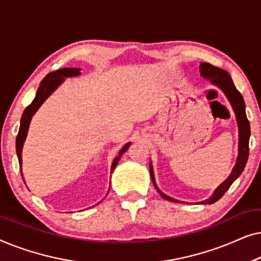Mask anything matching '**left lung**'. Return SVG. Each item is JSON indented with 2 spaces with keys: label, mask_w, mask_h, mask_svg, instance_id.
I'll return each instance as SVG.
<instances>
[{
  "label": "left lung",
  "mask_w": 261,
  "mask_h": 261,
  "mask_svg": "<svg viewBox=\"0 0 261 261\" xmlns=\"http://www.w3.org/2000/svg\"><path fill=\"white\" fill-rule=\"evenodd\" d=\"M199 72H201L202 77L208 78V80L212 81V83L217 85L221 90H222L226 96L229 99L231 107H233L235 116H237L238 126H239V155L237 164H235L233 171L229 174V177L227 178L226 180L223 181L222 184L220 185L219 188L216 189L214 195L209 199H205L202 203L204 204H212V203H215L216 201L222 197L228 189L230 188V185L233 184V181L237 179V178L240 176L242 171H244L246 163H247L248 159V142H249V135H251V127H249V121L246 116L245 112V101L242 95L239 92V90L235 88V85L231 81L230 74L222 69H219V67L213 66L212 64L208 63H201V66H199ZM149 173H151L152 180L154 183V187L158 192L162 196L163 198L167 199V201L171 202H178L176 199L169 197V196L164 195L162 191H159V189L156 188L155 181H154V176H153V170L152 166L149 165Z\"/></svg>",
  "instance_id": "obj_1"
}]
</instances>
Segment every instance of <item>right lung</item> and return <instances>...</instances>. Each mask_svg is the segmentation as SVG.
Instances as JSON below:
<instances>
[{"instance_id":"add662e5","label":"right lung","mask_w":261,"mask_h":261,"mask_svg":"<svg viewBox=\"0 0 261 261\" xmlns=\"http://www.w3.org/2000/svg\"><path fill=\"white\" fill-rule=\"evenodd\" d=\"M80 74V69H74V67H64V69H59L57 71H53V72H49L46 74V77L41 81L40 87L38 88L37 94H35V98L33 102L31 103L30 106L24 109L22 114V117H21V123H20V129L19 133H17L16 137V154L17 158H19V164H20V171H21V163H22V159H21V153H22V146L23 141L26 139L27 132H28V126H30L32 116L34 115V113L37 112L46 98L51 95L57 89V87L62 83L65 77H72V76H78ZM129 147V144L124 145L123 148L121 149L119 155L114 159L113 165H112V171L115 169L116 164L119 163L120 156L122 155L123 152L127 151V148Z\"/></svg>"}]
</instances>
